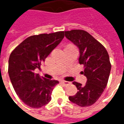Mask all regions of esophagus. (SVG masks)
I'll list each match as a JSON object with an SVG mask.
<instances>
[{"mask_svg": "<svg viewBox=\"0 0 124 124\" xmlns=\"http://www.w3.org/2000/svg\"><path fill=\"white\" fill-rule=\"evenodd\" d=\"M61 82L63 85H65V86H66V85H68L70 82H67V81H64V80H62L61 81Z\"/></svg>", "mask_w": 124, "mask_h": 124, "instance_id": "34e87169", "label": "esophagus"}]
</instances>
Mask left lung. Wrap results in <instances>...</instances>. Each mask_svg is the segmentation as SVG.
Returning <instances> with one entry per match:
<instances>
[{"label": "left lung", "mask_w": 124, "mask_h": 124, "mask_svg": "<svg viewBox=\"0 0 124 124\" xmlns=\"http://www.w3.org/2000/svg\"><path fill=\"white\" fill-rule=\"evenodd\" d=\"M64 33L66 38L79 48L78 61L84 65L82 72L87 78L85 86L73 82L78 92L69 96V100L79 106H90L98 100L107 86L111 70L109 55L105 47L86 31L72 30Z\"/></svg>", "instance_id": "obj_1"}]
</instances>
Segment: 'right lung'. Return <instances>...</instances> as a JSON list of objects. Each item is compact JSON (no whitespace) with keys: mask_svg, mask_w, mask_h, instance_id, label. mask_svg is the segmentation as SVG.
Segmentation results:
<instances>
[{"mask_svg":"<svg viewBox=\"0 0 124 124\" xmlns=\"http://www.w3.org/2000/svg\"><path fill=\"white\" fill-rule=\"evenodd\" d=\"M64 31L40 34L26 38L11 52L8 74L16 93L22 101L33 108L48 104L58 80L41 78L34 73L41 63L64 37Z\"/></svg>","mask_w":124,"mask_h":124,"instance_id":"1","label":"right lung"}]
</instances>
